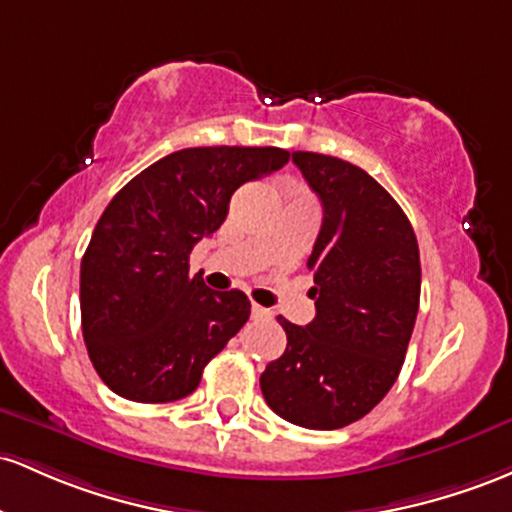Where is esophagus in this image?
<instances>
[{"mask_svg":"<svg viewBox=\"0 0 512 512\" xmlns=\"http://www.w3.org/2000/svg\"><path fill=\"white\" fill-rule=\"evenodd\" d=\"M251 317H254V319H271L273 312H271V309L258 307V304H254V307H251Z\"/></svg>","mask_w":512,"mask_h":512,"instance_id":"obj_1","label":"esophagus"}]
</instances>
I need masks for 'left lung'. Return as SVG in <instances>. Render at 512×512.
I'll return each mask as SVG.
<instances>
[{
  "instance_id": "obj_1",
  "label": "left lung",
  "mask_w": 512,
  "mask_h": 512,
  "mask_svg": "<svg viewBox=\"0 0 512 512\" xmlns=\"http://www.w3.org/2000/svg\"><path fill=\"white\" fill-rule=\"evenodd\" d=\"M292 162L324 208L307 261L317 317L307 326L278 319L287 348L266 365L261 392L285 421L336 430L375 409L399 377L421 256L409 217L367 171L317 152H292Z\"/></svg>"
}]
</instances>
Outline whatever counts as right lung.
Wrapping results in <instances>:
<instances>
[{
	"label": "right lung",
	"mask_w": 512,
	"mask_h": 512,
	"mask_svg": "<svg viewBox=\"0 0 512 512\" xmlns=\"http://www.w3.org/2000/svg\"><path fill=\"white\" fill-rule=\"evenodd\" d=\"M287 159L280 147L179 149L108 203L84 251L79 304L86 350L111 392L140 404L195 392L251 302L210 290L188 258L225 222L232 193Z\"/></svg>",
	"instance_id": "obj_1"
}]
</instances>
